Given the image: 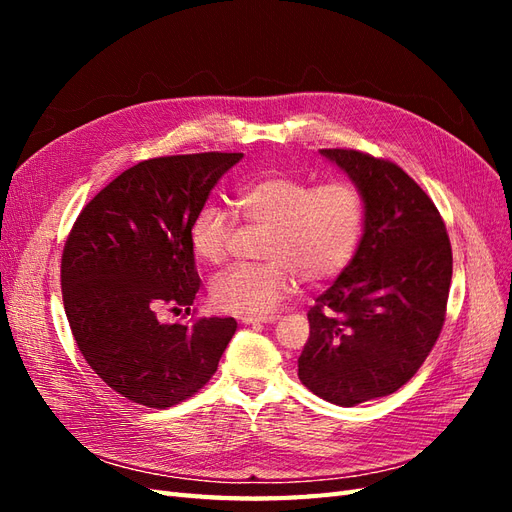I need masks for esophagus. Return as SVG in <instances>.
I'll return each instance as SVG.
<instances>
[{"label":"esophagus","mask_w":512,"mask_h":512,"mask_svg":"<svg viewBox=\"0 0 512 512\" xmlns=\"http://www.w3.org/2000/svg\"><path fill=\"white\" fill-rule=\"evenodd\" d=\"M277 318H280V316H275V314H267V316H243L241 318V322L243 324H271V322H275Z\"/></svg>","instance_id":"34e87169"}]
</instances>
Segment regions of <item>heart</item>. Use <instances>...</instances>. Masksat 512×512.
<instances>
[{"mask_svg":"<svg viewBox=\"0 0 512 512\" xmlns=\"http://www.w3.org/2000/svg\"><path fill=\"white\" fill-rule=\"evenodd\" d=\"M235 203L243 218L269 232L258 265H235L211 282V301L235 316H262L305 284L335 277L352 260L365 226V196L350 181L316 185L301 177L273 173L241 185ZM230 215L218 205L196 213L190 232L194 256L220 265L228 256Z\"/></svg>","mask_w":512,"mask_h":512,"instance_id":"1","label":"heart"}]
</instances>
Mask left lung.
Wrapping results in <instances>:
<instances>
[{"instance_id": "1", "label": "left lung", "mask_w": 512, "mask_h": 512, "mask_svg": "<svg viewBox=\"0 0 512 512\" xmlns=\"http://www.w3.org/2000/svg\"><path fill=\"white\" fill-rule=\"evenodd\" d=\"M365 196L359 247L307 312L299 380L335 406L401 389L442 331L453 252L433 200L389 160L320 149Z\"/></svg>"}]
</instances>
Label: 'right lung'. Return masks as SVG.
Instances as JSON below:
<instances>
[{
    "label": "right lung",
    "mask_w": 512,
    "mask_h": 512,
    "mask_svg": "<svg viewBox=\"0 0 512 512\" xmlns=\"http://www.w3.org/2000/svg\"><path fill=\"white\" fill-rule=\"evenodd\" d=\"M243 153H192L138 162L89 200L61 256V292L89 367L119 395L170 408L211 380L235 318L160 322L200 288L192 222Z\"/></svg>",
    "instance_id": "1"
}]
</instances>
